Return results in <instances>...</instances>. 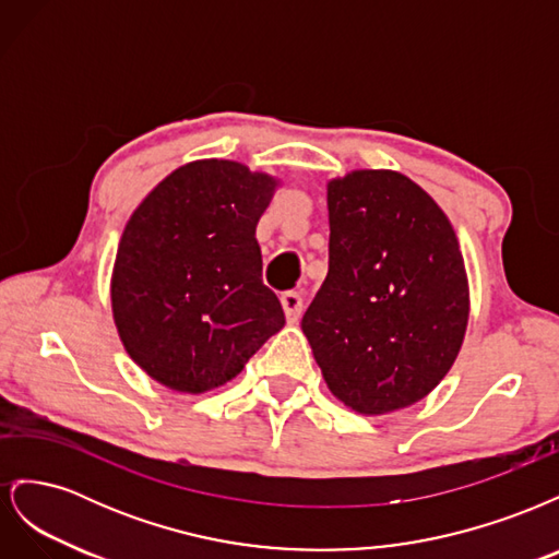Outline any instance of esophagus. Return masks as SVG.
Here are the masks:
<instances>
[{"mask_svg":"<svg viewBox=\"0 0 559 559\" xmlns=\"http://www.w3.org/2000/svg\"><path fill=\"white\" fill-rule=\"evenodd\" d=\"M282 308H284L286 321H289V324H296L302 312V296L298 292L282 294Z\"/></svg>","mask_w":559,"mask_h":559,"instance_id":"obj_1","label":"esophagus"}]
</instances>
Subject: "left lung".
<instances>
[{"mask_svg":"<svg viewBox=\"0 0 559 559\" xmlns=\"http://www.w3.org/2000/svg\"><path fill=\"white\" fill-rule=\"evenodd\" d=\"M329 275L302 314L331 394L359 415L427 399L462 349L468 277L438 202L396 170L326 183Z\"/></svg>","mask_w":559,"mask_h":559,"instance_id":"1","label":"left lung"}]
</instances>
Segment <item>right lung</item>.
<instances>
[{
	"label": "right lung",
	"mask_w": 559,
	"mask_h": 559,
	"mask_svg": "<svg viewBox=\"0 0 559 559\" xmlns=\"http://www.w3.org/2000/svg\"><path fill=\"white\" fill-rule=\"evenodd\" d=\"M280 186L238 160L202 158L167 175L128 218L111 314L128 357L151 380L181 394L212 392L282 331L257 242Z\"/></svg>",
	"instance_id": "obj_1"
}]
</instances>
